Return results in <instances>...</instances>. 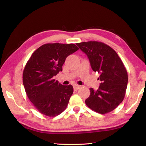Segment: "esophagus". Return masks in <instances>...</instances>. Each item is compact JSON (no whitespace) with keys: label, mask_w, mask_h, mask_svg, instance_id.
<instances>
[{"label":"esophagus","mask_w":146,"mask_h":146,"mask_svg":"<svg viewBox=\"0 0 146 146\" xmlns=\"http://www.w3.org/2000/svg\"><path fill=\"white\" fill-rule=\"evenodd\" d=\"M73 88H74V91H77V90H78L79 89V88H80V85H74L73 86Z\"/></svg>","instance_id":"obj_1"}]
</instances>
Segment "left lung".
Wrapping results in <instances>:
<instances>
[{
    "instance_id": "left-lung-1",
    "label": "left lung",
    "mask_w": 146,
    "mask_h": 146,
    "mask_svg": "<svg viewBox=\"0 0 146 146\" xmlns=\"http://www.w3.org/2000/svg\"><path fill=\"white\" fill-rule=\"evenodd\" d=\"M77 45L88 56L92 70L100 74L99 79L102 82L97 91L90 88L86 105L100 114L113 111L123 101L128 83L127 70L120 57L102 42H82Z\"/></svg>"
}]
</instances>
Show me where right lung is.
<instances>
[{
    "label": "right lung",
    "instance_id": "add662e5",
    "mask_svg": "<svg viewBox=\"0 0 146 146\" xmlns=\"http://www.w3.org/2000/svg\"><path fill=\"white\" fill-rule=\"evenodd\" d=\"M78 50L74 44H45L27 61L23 71V85L29 100L41 114L55 117L67 107L73 87L62 85L53 77L62 71L67 56Z\"/></svg>",
    "mask_w": 146,
    "mask_h": 146
}]
</instances>
